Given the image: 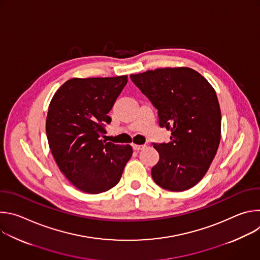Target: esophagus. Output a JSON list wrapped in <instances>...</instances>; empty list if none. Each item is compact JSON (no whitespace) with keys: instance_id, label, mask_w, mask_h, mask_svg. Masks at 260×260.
<instances>
[{"instance_id":"1","label":"esophagus","mask_w":260,"mask_h":260,"mask_svg":"<svg viewBox=\"0 0 260 260\" xmlns=\"http://www.w3.org/2000/svg\"><path fill=\"white\" fill-rule=\"evenodd\" d=\"M132 146H133V148H134V150H136V151H140V150H143L144 148H145V145H138V144H133Z\"/></svg>"}]
</instances>
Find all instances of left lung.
Returning a JSON list of instances; mask_svg holds the SVG:
<instances>
[{"instance_id":"1","label":"left lung","mask_w":260,"mask_h":260,"mask_svg":"<svg viewBox=\"0 0 260 260\" xmlns=\"http://www.w3.org/2000/svg\"><path fill=\"white\" fill-rule=\"evenodd\" d=\"M132 81L158 110L171 142L153 144L159 153L151 175L158 186L184 191L208 172L221 139V111L213 86L197 71L162 68L132 74Z\"/></svg>"}]
</instances>
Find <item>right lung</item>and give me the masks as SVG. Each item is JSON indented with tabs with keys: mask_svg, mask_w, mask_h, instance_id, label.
<instances>
[{
	"mask_svg": "<svg viewBox=\"0 0 260 260\" xmlns=\"http://www.w3.org/2000/svg\"><path fill=\"white\" fill-rule=\"evenodd\" d=\"M127 83V76L72 78L54 93L48 108L46 135L53 158L79 190L95 194L119 182L133 154L131 145L103 140L108 116Z\"/></svg>",
	"mask_w": 260,
	"mask_h": 260,
	"instance_id": "right-lung-1",
	"label": "right lung"
}]
</instances>
